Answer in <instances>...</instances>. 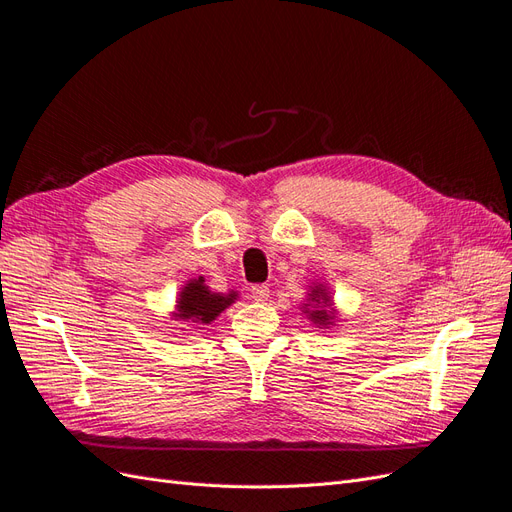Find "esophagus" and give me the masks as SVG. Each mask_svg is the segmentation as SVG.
Instances as JSON below:
<instances>
[{
    "instance_id": "esophagus-1",
    "label": "esophagus",
    "mask_w": 512,
    "mask_h": 512,
    "mask_svg": "<svg viewBox=\"0 0 512 512\" xmlns=\"http://www.w3.org/2000/svg\"><path fill=\"white\" fill-rule=\"evenodd\" d=\"M252 299L258 303H265L269 299V286H265V284L252 286Z\"/></svg>"
}]
</instances>
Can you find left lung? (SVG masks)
Masks as SVG:
<instances>
[{
	"instance_id": "left-lung-1",
	"label": "left lung",
	"mask_w": 512,
	"mask_h": 512,
	"mask_svg": "<svg viewBox=\"0 0 512 512\" xmlns=\"http://www.w3.org/2000/svg\"><path fill=\"white\" fill-rule=\"evenodd\" d=\"M303 314H307V318L320 329L333 324L335 309L331 307V297L322 284H316L307 292V303H303Z\"/></svg>"
}]
</instances>
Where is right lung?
Wrapping results in <instances>:
<instances>
[{"instance_id":"add662e5","label":"right lung","mask_w":512,"mask_h":512,"mask_svg":"<svg viewBox=\"0 0 512 512\" xmlns=\"http://www.w3.org/2000/svg\"><path fill=\"white\" fill-rule=\"evenodd\" d=\"M235 301H237L235 290H230L228 294L211 292L209 286H205V277L200 275L181 288L179 299H177V312L173 316L175 320H183V322L209 324Z\"/></svg>"}]
</instances>
